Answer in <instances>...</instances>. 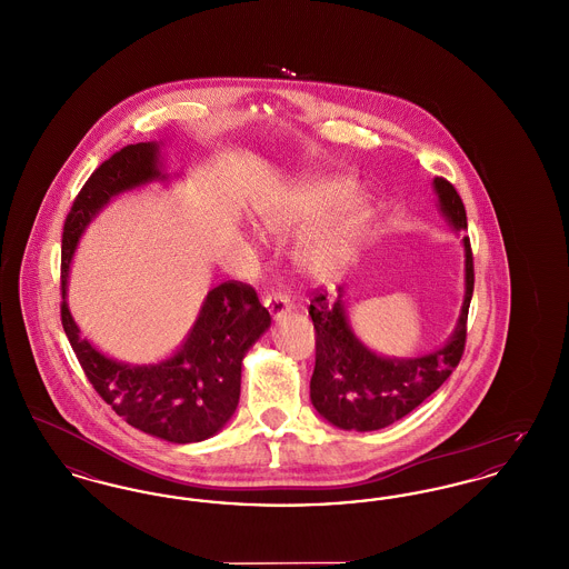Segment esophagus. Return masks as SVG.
<instances>
[{"label":"esophagus","instance_id":"1","mask_svg":"<svg viewBox=\"0 0 569 569\" xmlns=\"http://www.w3.org/2000/svg\"><path fill=\"white\" fill-rule=\"evenodd\" d=\"M264 307L271 313L272 320H281L283 316H288L292 311L290 298L283 297V295H271V297L264 298Z\"/></svg>","mask_w":569,"mask_h":569}]
</instances>
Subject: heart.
I'll use <instances>...</instances> for the list:
<instances>
[{"label":"heart","mask_w":569,"mask_h":569,"mask_svg":"<svg viewBox=\"0 0 569 569\" xmlns=\"http://www.w3.org/2000/svg\"><path fill=\"white\" fill-rule=\"evenodd\" d=\"M353 183L348 179H300L274 191L256 207V219L277 241H292L315 229L325 218L340 211L325 229L298 244V271L313 281L337 279L352 260L358 241L371 219V209L350 202ZM253 241V239H251Z\"/></svg>","instance_id":"1"}]
</instances>
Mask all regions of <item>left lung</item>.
Wrapping results in <instances>:
<instances>
[{
    "instance_id": "left-lung-1",
    "label": "left lung",
    "mask_w": 569,
    "mask_h": 569,
    "mask_svg": "<svg viewBox=\"0 0 569 569\" xmlns=\"http://www.w3.org/2000/svg\"><path fill=\"white\" fill-rule=\"evenodd\" d=\"M437 211L450 230H467L465 207L457 190L446 179H433ZM465 256V295L459 320L448 341L433 352L413 358L373 352L353 332L346 288L337 298H313L309 316L316 328V369L311 378V403L316 411L343 431H379L401 420L450 378L465 350L467 311L473 295V258L469 239L462 241Z\"/></svg>"
}]
</instances>
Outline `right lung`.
Masks as SVG:
<instances>
[{
  "instance_id": "1",
  "label": "right lung",
  "mask_w": 569,
  "mask_h": 569,
  "mask_svg": "<svg viewBox=\"0 0 569 569\" xmlns=\"http://www.w3.org/2000/svg\"><path fill=\"white\" fill-rule=\"evenodd\" d=\"M162 149V140L123 147L82 186L61 239V325L84 376L128 425L170 443H191L230 422L241 397L244 353L271 328L253 288L226 281L209 290L181 346L149 365L123 362L96 348L68 307L72 258L89 223L123 193L183 177L181 170H166Z\"/></svg>"
}]
</instances>
